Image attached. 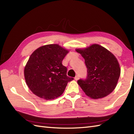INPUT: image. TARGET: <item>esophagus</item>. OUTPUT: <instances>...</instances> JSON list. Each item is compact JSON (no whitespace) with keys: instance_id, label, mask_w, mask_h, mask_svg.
<instances>
[{"instance_id":"34e87169","label":"esophagus","mask_w":134,"mask_h":134,"mask_svg":"<svg viewBox=\"0 0 134 134\" xmlns=\"http://www.w3.org/2000/svg\"><path fill=\"white\" fill-rule=\"evenodd\" d=\"M79 75H76V76L75 77V80H77L79 79Z\"/></svg>"}]
</instances>
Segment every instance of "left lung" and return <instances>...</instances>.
<instances>
[{
    "mask_svg": "<svg viewBox=\"0 0 134 134\" xmlns=\"http://www.w3.org/2000/svg\"><path fill=\"white\" fill-rule=\"evenodd\" d=\"M76 51L84 58L87 68L86 79L77 80L85 93L92 99L101 98L111 93L121 74L115 57L98 44Z\"/></svg>",
    "mask_w": 134,
    "mask_h": 134,
    "instance_id": "left-lung-1",
    "label": "left lung"
}]
</instances>
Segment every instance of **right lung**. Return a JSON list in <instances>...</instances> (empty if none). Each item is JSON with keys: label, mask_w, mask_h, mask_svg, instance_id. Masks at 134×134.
Masks as SVG:
<instances>
[{"label": "right lung", "mask_w": 134, "mask_h": 134, "mask_svg": "<svg viewBox=\"0 0 134 134\" xmlns=\"http://www.w3.org/2000/svg\"><path fill=\"white\" fill-rule=\"evenodd\" d=\"M68 53L57 44H50L32 54L24 68V77L34 94L50 100L63 93L67 83L74 80L67 76V67L62 63Z\"/></svg>", "instance_id": "right-lung-1"}]
</instances>
